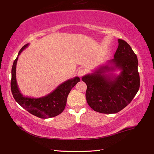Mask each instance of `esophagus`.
<instances>
[{
	"instance_id": "esophagus-1",
	"label": "esophagus",
	"mask_w": 154,
	"mask_h": 154,
	"mask_svg": "<svg viewBox=\"0 0 154 154\" xmlns=\"http://www.w3.org/2000/svg\"><path fill=\"white\" fill-rule=\"evenodd\" d=\"M85 71L83 69H79V71L77 72V75L79 77H81L83 75H85Z\"/></svg>"
}]
</instances>
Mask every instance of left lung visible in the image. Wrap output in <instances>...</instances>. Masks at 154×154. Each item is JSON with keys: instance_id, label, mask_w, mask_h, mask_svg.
<instances>
[{"instance_id": "1", "label": "left lung", "mask_w": 154, "mask_h": 154, "mask_svg": "<svg viewBox=\"0 0 154 154\" xmlns=\"http://www.w3.org/2000/svg\"><path fill=\"white\" fill-rule=\"evenodd\" d=\"M118 42L112 60L82 77L87 87V102L98 112H119L131 102L140 88L136 55L126 42ZM116 70L121 71L119 75L113 73Z\"/></svg>"}]
</instances>
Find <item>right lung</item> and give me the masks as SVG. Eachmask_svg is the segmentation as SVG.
<instances>
[{
    "instance_id": "1",
    "label": "right lung",
    "mask_w": 154,
    "mask_h": 154,
    "mask_svg": "<svg viewBox=\"0 0 154 154\" xmlns=\"http://www.w3.org/2000/svg\"><path fill=\"white\" fill-rule=\"evenodd\" d=\"M29 44L24 45L19 51L12 67L11 91L15 100L20 105L33 115L41 119H49L56 116L65 109L69 93L72 88L80 81V78L75 77L65 81L50 94L40 98H31L23 96L16 81V63L19 55L26 48Z\"/></svg>"
}]
</instances>
